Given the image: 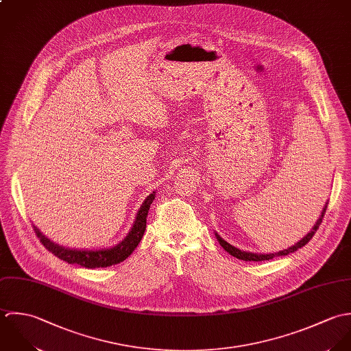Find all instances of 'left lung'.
Masks as SVG:
<instances>
[{"instance_id": "left-lung-1", "label": "left lung", "mask_w": 351, "mask_h": 351, "mask_svg": "<svg viewBox=\"0 0 351 351\" xmlns=\"http://www.w3.org/2000/svg\"><path fill=\"white\" fill-rule=\"evenodd\" d=\"M327 205H328V202L326 204L324 209L322 211V215L319 217V219H317V222L315 223V226L312 228V230H311L304 239H301L297 244H294L293 247H289L287 250L280 251V252H274V254H254V252H245V251H241V250H239V248L230 245V244L226 243L222 237H219L217 233H215V237H217L218 243L221 244V247H222L226 252H229L232 256H234V258H237V259H241V261H245V262H262V261H270V259H273V258H276V256H286V255H289V254L297 251L298 248L304 247L306 243H309V240L313 237V234L316 233V230L319 229V226H320V223H322V221H323V217H324L326 210H327Z\"/></svg>"}]
</instances>
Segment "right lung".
I'll return each mask as SVG.
<instances>
[{
    "mask_svg": "<svg viewBox=\"0 0 351 351\" xmlns=\"http://www.w3.org/2000/svg\"><path fill=\"white\" fill-rule=\"evenodd\" d=\"M154 197H156V191H153L150 195L146 197L140 210L137 213V217H136L132 230L118 245H115L112 248L90 250V251L65 248L60 244L53 243L50 239H47L43 233H40V230L35 225H32V226H34V230H35L36 236L39 237L40 243L45 245V248L49 250L51 254H54L61 261H65L71 265H78L85 269L108 267V266L118 265V263L123 262L126 258H129L132 255V252L140 244L141 239L146 229L147 211H149L152 202L154 201Z\"/></svg>",
    "mask_w": 351,
    "mask_h": 351,
    "instance_id": "1",
    "label": "right lung"
}]
</instances>
